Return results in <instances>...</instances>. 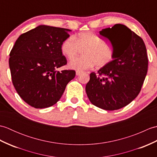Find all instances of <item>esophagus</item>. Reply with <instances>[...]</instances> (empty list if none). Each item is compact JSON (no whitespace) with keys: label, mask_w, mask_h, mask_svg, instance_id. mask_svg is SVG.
Segmentation results:
<instances>
[{"label":"esophagus","mask_w":157,"mask_h":157,"mask_svg":"<svg viewBox=\"0 0 157 157\" xmlns=\"http://www.w3.org/2000/svg\"><path fill=\"white\" fill-rule=\"evenodd\" d=\"M82 73V71H79V70H77V71H76V75H79L80 74V73Z\"/></svg>","instance_id":"obj_1"}]
</instances>
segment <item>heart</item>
Segmentation results:
<instances>
[{"instance_id": "obj_1", "label": "heart", "mask_w": 157, "mask_h": 157, "mask_svg": "<svg viewBox=\"0 0 157 157\" xmlns=\"http://www.w3.org/2000/svg\"><path fill=\"white\" fill-rule=\"evenodd\" d=\"M83 49L84 56L72 60L69 63L70 68L82 71L95 65L96 67L101 68L107 65L114 58L112 50L103 43L96 33L92 32H82L74 37L70 36L61 45L62 54L68 59L74 58Z\"/></svg>"}]
</instances>
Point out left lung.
Here are the masks:
<instances>
[{
    "instance_id": "1",
    "label": "left lung",
    "mask_w": 157,
    "mask_h": 157,
    "mask_svg": "<svg viewBox=\"0 0 157 157\" xmlns=\"http://www.w3.org/2000/svg\"><path fill=\"white\" fill-rule=\"evenodd\" d=\"M100 34L111 42L114 58L90 73L86 92L92 105L114 111L137 97L147 74L148 56L143 40L124 25L103 29Z\"/></svg>"
}]
</instances>
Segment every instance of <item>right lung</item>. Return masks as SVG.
Here are the masks:
<instances>
[{
  "mask_svg": "<svg viewBox=\"0 0 157 157\" xmlns=\"http://www.w3.org/2000/svg\"><path fill=\"white\" fill-rule=\"evenodd\" d=\"M70 31L39 25L20 36L10 52L13 84L20 97L33 107L44 109L56 104L75 78L74 70H56L67 63L61 45Z\"/></svg>",
  "mask_w": 157,
  "mask_h": 157,
  "instance_id": "1",
  "label": "right lung"
}]
</instances>
